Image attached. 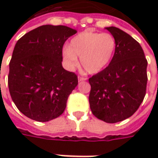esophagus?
I'll return each instance as SVG.
<instances>
[{
    "instance_id": "esophagus-1",
    "label": "esophagus",
    "mask_w": 158,
    "mask_h": 158,
    "mask_svg": "<svg viewBox=\"0 0 158 158\" xmlns=\"http://www.w3.org/2000/svg\"><path fill=\"white\" fill-rule=\"evenodd\" d=\"M83 81H86V78H84V77H81V76H79V77H78V82H83Z\"/></svg>"
}]
</instances>
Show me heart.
<instances>
[{
    "instance_id": "obj_1",
    "label": "heart",
    "mask_w": 158,
    "mask_h": 158,
    "mask_svg": "<svg viewBox=\"0 0 158 158\" xmlns=\"http://www.w3.org/2000/svg\"><path fill=\"white\" fill-rule=\"evenodd\" d=\"M117 43L112 34L85 31L74 37L69 47L62 51L66 68L74 70L81 59L83 69L88 74H98L112 61L116 52Z\"/></svg>"
}]
</instances>
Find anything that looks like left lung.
I'll use <instances>...</instances> for the list:
<instances>
[{
  "instance_id": "obj_1",
  "label": "left lung",
  "mask_w": 158,
  "mask_h": 158,
  "mask_svg": "<svg viewBox=\"0 0 158 158\" xmlns=\"http://www.w3.org/2000/svg\"><path fill=\"white\" fill-rule=\"evenodd\" d=\"M116 40L112 61L89 79V107L107 123L131 117L143 101L147 86V60L141 45L129 34L114 26L106 27Z\"/></svg>"
}]
</instances>
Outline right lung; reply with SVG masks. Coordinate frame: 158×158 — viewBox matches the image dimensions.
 Returning a JSON list of instances; mask_svg holds the SVG:
<instances>
[{
    "instance_id": "1",
    "label": "right lung",
    "mask_w": 158,
    "mask_h": 158,
    "mask_svg": "<svg viewBox=\"0 0 158 158\" xmlns=\"http://www.w3.org/2000/svg\"><path fill=\"white\" fill-rule=\"evenodd\" d=\"M76 32L68 26L46 24L16 42L9 62V89L17 109L28 118L46 122L63 113L78 80L62 67V47Z\"/></svg>"
}]
</instances>
